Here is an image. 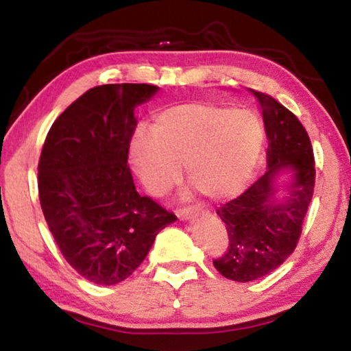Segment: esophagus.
<instances>
[{
    "label": "esophagus",
    "instance_id": "esophagus-1",
    "mask_svg": "<svg viewBox=\"0 0 351 351\" xmlns=\"http://www.w3.org/2000/svg\"><path fill=\"white\" fill-rule=\"evenodd\" d=\"M201 210H199V207H184V209H180L178 210L176 213H178V217H180V219H189V218H192V217H197L198 213H199Z\"/></svg>",
    "mask_w": 351,
    "mask_h": 351
}]
</instances>
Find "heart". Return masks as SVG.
<instances>
[{
    "label": "heart",
    "instance_id": "1",
    "mask_svg": "<svg viewBox=\"0 0 351 351\" xmlns=\"http://www.w3.org/2000/svg\"><path fill=\"white\" fill-rule=\"evenodd\" d=\"M257 111L203 102H184L158 112L152 133L138 132L130 159L148 193L159 197L187 178L204 197L239 195L257 169L265 145Z\"/></svg>",
    "mask_w": 351,
    "mask_h": 351
}]
</instances>
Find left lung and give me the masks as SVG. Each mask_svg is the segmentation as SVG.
Returning a JSON list of instances; mask_svg holds the SVG:
<instances>
[{
  "instance_id": "obj_1",
  "label": "left lung",
  "mask_w": 351,
  "mask_h": 351,
  "mask_svg": "<svg viewBox=\"0 0 351 351\" xmlns=\"http://www.w3.org/2000/svg\"><path fill=\"white\" fill-rule=\"evenodd\" d=\"M257 97L268 138V170L239 198L217 209L229 247L213 266L235 282L257 280L277 269L295 249L314 192V154L306 130L268 94ZM280 176L287 182L278 184Z\"/></svg>"
}]
</instances>
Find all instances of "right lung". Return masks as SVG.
I'll list each match as a JSON object with an SVG mask.
<instances>
[{
	"label": "right lung",
	"instance_id": "right-lung-1",
	"mask_svg": "<svg viewBox=\"0 0 351 351\" xmlns=\"http://www.w3.org/2000/svg\"><path fill=\"white\" fill-rule=\"evenodd\" d=\"M159 88L112 83L86 91L46 136L38 193L46 223L68 263L96 285L125 280L176 217L136 192L127 165L136 106Z\"/></svg>",
	"mask_w": 351,
	"mask_h": 351
}]
</instances>
